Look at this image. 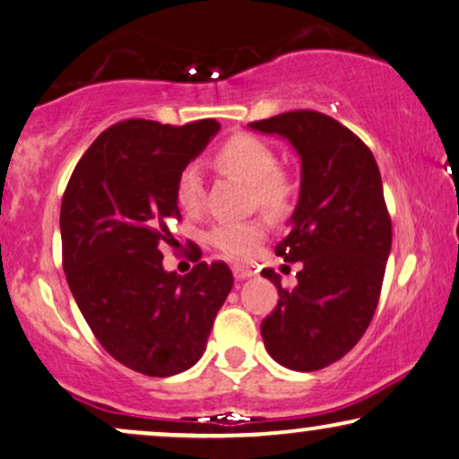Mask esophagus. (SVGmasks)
Segmentation results:
<instances>
[{"instance_id": "34e87169", "label": "esophagus", "mask_w": 459, "mask_h": 459, "mask_svg": "<svg viewBox=\"0 0 459 459\" xmlns=\"http://www.w3.org/2000/svg\"><path fill=\"white\" fill-rule=\"evenodd\" d=\"M233 274H235V281H246V279H249L252 277V271H249V268H243V266H235L233 268Z\"/></svg>"}]
</instances>
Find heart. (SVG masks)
I'll use <instances>...</instances> for the list:
<instances>
[{"label": "heart", "instance_id": "b5f03b06", "mask_svg": "<svg viewBox=\"0 0 459 459\" xmlns=\"http://www.w3.org/2000/svg\"><path fill=\"white\" fill-rule=\"evenodd\" d=\"M216 163L226 172L239 176L252 185L254 197L262 210L277 213L290 199V182L277 172L279 159L274 151L260 138L249 134H237L220 146ZM176 204L182 212L195 213L204 204V178L197 166H186L174 185ZM264 237L260 220L241 222H218L207 233V243L226 258H246Z\"/></svg>", "mask_w": 459, "mask_h": 459}]
</instances>
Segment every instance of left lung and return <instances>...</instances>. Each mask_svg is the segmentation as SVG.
I'll return each instance as SVG.
<instances>
[{
  "label": "left lung",
  "instance_id": "8db88e82",
  "mask_svg": "<svg viewBox=\"0 0 459 459\" xmlns=\"http://www.w3.org/2000/svg\"><path fill=\"white\" fill-rule=\"evenodd\" d=\"M249 127L290 140L302 161L291 230L274 247L302 268L293 290L273 268L262 271L279 290L262 340L287 369H323L361 340L380 300L393 246L380 169L363 140L329 115L290 111Z\"/></svg>",
  "mask_w": 459,
  "mask_h": 459
}]
</instances>
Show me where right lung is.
Here are the masks:
<instances>
[{
	"label": "right lung",
	"instance_id": "obj_1",
	"mask_svg": "<svg viewBox=\"0 0 459 459\" xmlns=\"http://www.w3.org/2000/svg\"><path fill=\"white\" fill-rule=\"evenodd\" d=\"M218 130L216 119L119 121L83 152L63 195L66 283L102 348L138 374L193 368L233 290L224 262H199L180 277L159 252L174 239L169 218L180 220L176 178Z\"/></svg>",
	"mask_w": 459,
	"mask_h": 459
}]
</instances>
